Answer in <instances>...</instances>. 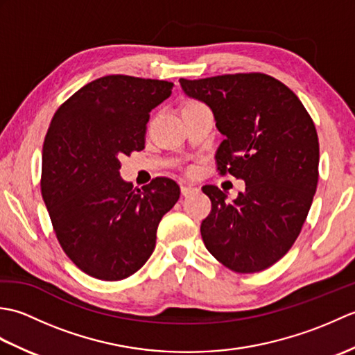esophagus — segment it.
<instances>
[{
	"label": "esophagus",
	"instance_id": "obj_1",
	"mask_svg": "<svg viewBox=\"0 0 355 355\" xmlns=\"http://www.w3.org/2000/svg\"><path fill=\"white\" fill-rule=\"evenodd\" d=\"M195 192H198L197 187L189 186V184H183L182 186V195H183V197H189V195H192Z\"/></svg>",
	"mask_w": 355,
	"mask_h": 355
}]
</instances>
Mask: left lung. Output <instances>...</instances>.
<instances>
[{
    "label": "left lung",
    "instance_id": "8db88e82",
    "mask_svg": "<svg viewBox=\"0 0 355 355\" xmlns=\"http://www.w3.org/2000/svg\"><path fill=\"white\" fill-rule=\"evenodd\" d=\"M187 97L206 103L224 135L215 158L223 175L245 182L236 200L202 186L212 212L201 224L207 250L236 273H256L290 250L319 180V139L302 102L262 73L180 79Z\"/></svg>",
    "mask_w": 355,
    "mask_h": 355
}]
</instances>
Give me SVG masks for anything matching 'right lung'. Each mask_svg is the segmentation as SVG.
I'll use <instances>...</instances> for the list:
<instances>
[{
  "mask_svg": "<svg viewBox=\"0 0 355 355\" xmlns=\"http://www.w3.org/2000/svg\"><path fill=\"white\" fill-rule=\"evenodd\" d=\"M171 82L112 74L89 82L51 119L41 192L67 256L101 281L134 275L155 248L158 223L180 198L171 178L141 189L120 177V158L145 148L149 112Z\"/></svg>",
  "mask_w": 355,
  "mask_h": 355,
  "instance_id": "right-lung-1",
  "label": "right lung"
}]
</instances>
